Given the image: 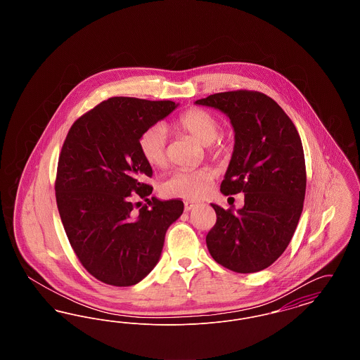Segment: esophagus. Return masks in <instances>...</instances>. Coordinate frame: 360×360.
<instances>
[{
	"label": "esophagus",
	"instance_id": "34e87169",
	"mask_svg": "<svg viewBox=\"0 0 360 360\" xmlns=\"http://www.w3.org/2000/svg\"><path fill=\"white\" fill-rule=\"evenodd\" d=\"M198 205L197 202H194V201H186L185 202V210L188 212V210H193L195 206Z\"/></svg>",
	"mask_w": 360,
	"mask_h": 360
}]
</instances>
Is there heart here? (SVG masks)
<instances>
[{
	"label": "heart",
	"instance_id": "1",
	"mask_svg": "<svg viewBox=\"0 0 360 360\" xmlns=\"http://www.w3.org/2000/svg\"><path fill=\"white\" fill-rule=\"evenodd\" d=\"M174 128L206 146L210 153L220 154L223 147L216 143L221 132V122L210 112L193 108L182 113L175 121ZM140 154L144 160L156 169L167 165V132L160 124L150 127L139 139ZM214 181V172L210 169L176 170L163 182L162 191L169 195L197 200L204 197Z\"/></svg>",
	"mask_w": 360,
	"mask_h": 360
}]
</instances>
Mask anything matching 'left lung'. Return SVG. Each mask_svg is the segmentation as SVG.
<instances>
[{
    "label": "left lung",
    "mask_w": 360,
    "mask_h": 360,
    "mask_svg": "<svg viewBox=\"0 0 360 360\" xmlns=\"http://www.w3.org/2000/svg\"><path fill=\"white\" fill-rule=\"evenodd\" d=\"M225 113L235 147L220 190L244 193L239 210L212 204L217 221L206 235L212 257L235 273L271 266L289 245L300 221L307 169L301 137L290 117L269 96L236 90L195 101Z\"/></svg>",
    "instance_id": "8db88e82"
}]
</instances>
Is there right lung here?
<instances>
[{
	"instance_id": "obj_1",
	"label": "right lung",
	"mask_w": 360,
	"mask_h": 360,
	"mask_svg": "<svg viewBox=\"0 0 360 360\" xmlns=\"http://www.w3.org/2000/svg\"><path fill=\"white\" fill-rule=\"evenodd\" d=\"M176 106L112 97L75 121L63 143L55 181L60 220L87 273L106 285L132 286L150 274L184 212L181 200L148 198L153 169L139 148L143 132ZM136 198L148 204L135 212Z\"/></svg>"
}]
</instances>
